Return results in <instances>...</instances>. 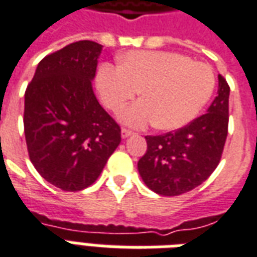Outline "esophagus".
<instances>
[{"label":"esophagus","mask_w":257,"mask_h":257,"mask_svg":"<svg viewBox=\"0 0 257 257\" xmlns=\"http://www.w3.org/2000/svg\"><path fill=\"white\" fill-rule=\"evenodd\" d=\"M131 135H134V132H132L131 129H126V128L121 129V136H122L123 139H125V138H129Z\"/></svg>","instance_id":"esophagus-1"}]
</instances>
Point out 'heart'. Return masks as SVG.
<instances>
[{"label": "heart", "instance_id": "obj_1", "mask_svg": "<svg viewBox=\"0 0 257 257\" xmlns=\"http://www.w3.org/2000/svg\"><path fill=\"white\" fill-rule=\"evenodd\" d=\"M96 81L101 99L114 112L142 89L145 99L125 108L121 119L136 128L156 122L164 131L182 128L198 117L215 89L210 66L162 51H131L119 64H101Z\"/></svg>", "mask_w": 257, "mask_h": 257}]
</instances>
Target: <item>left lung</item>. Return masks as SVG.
I'll list each match as a JSON object with an SVG mask.
<instances>
[{
	"label": "left lung",
	"instance_id": "obj_1",
	"mask_svg": "<svg viewBox=\"0 0 257 257\" xmlns=\"http://www.w3.org/2000/svg\"><path fill=\"white\" fill-rule=\"evenodd\" d=\"M230 86L219 74L217 96L204 115L175 132L146 136L138 162L146 186L160 195H180L198 187L220 162L228 132Z\"/></svg>",
	"mask_w": 257,
	"mask_h": 257
}]
</instances>
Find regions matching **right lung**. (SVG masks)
<instances>
[{"mask_svg": "<svg viewBox=\"0 0 257 257\" xmlns=\"http://www.w3.org/2000/svg\"><path fill=\"white\" fill-rule=\"evenodd\" d=\"M101 45L77 41L38 63L25 93V136L47 182L79 191L99 178L121 142V128L92 89Z\"/></svg>", "mask_w": 257, "mask_h": 257, "instance_id": "1", "label": "right lung"}]
</instances>
